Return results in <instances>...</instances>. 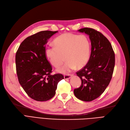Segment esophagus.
I'll return each instance as SVG.
<instances>
[{
  "label": "esophagus",
  "instance_id": "34e87169",
  "mask_svg": "<svg viewBox=\"0 0 130 130\" xmlns=\"http://www.w3.org/2000/svg\"><path fill=\"white\" fill-rule=\"evenodd\" d=\"M72 75L68 74V75H65L64 77L65 79H69L72 77Z\"/></svg>",
  "mask_w": 130,
  "mask_h": 130
}]
</instances>
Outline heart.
I'll return each mask as SVG.
<instances>
[{
  "mask_svg": "<svg viewBox=\"0 0 130 130\" xmlns=\"http://www.w3.org/2000/svg\"><path fill=\"white\" fill-rule=\"evenodd\" d=\"M54 46H47L45 55L49 63L58 68L65 61L64 65L57 70L58 72L67 74L76 68L84 67L89 60L90 55V43L84 35L64 33L56 37Z\"/></svg>",
  "mask_w": 130,
  "mask_h": 130,
  "instance_id": "heart-1",
  "label": "heart"
}]
</instances>
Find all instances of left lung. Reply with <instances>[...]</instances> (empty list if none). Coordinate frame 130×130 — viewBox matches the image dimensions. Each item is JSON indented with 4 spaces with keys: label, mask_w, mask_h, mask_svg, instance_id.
I'll return each instance as SVG.
<instances>
[{
    "label": "left lung",
    "mask_w": 130,
    "mask_h": 130,
    "mask_svg": "<svg viewBox=\"0 0 130 130\" xmlns=\"http://www.w3.org/2000/svg\"><path fill=\"white\" fill-rule=\"evenodd\" d=\"M89 35L91 54L87 64L78 71L81 85L74 90L78 99L89 102L99 98L106 89L112 78L115 57L110 42L102 33L90 28L78 30Z\"/></svg>",
    "instance_id": "obj_1"
}]
</instances>
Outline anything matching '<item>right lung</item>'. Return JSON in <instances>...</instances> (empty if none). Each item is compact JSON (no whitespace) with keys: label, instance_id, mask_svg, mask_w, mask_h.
Instances as JSON below:
<instances>
[{"label":"right lung","instance_id":"add662e5","mask_svg":"<svg viewBox=\"0 0 130 130\" xmlns=\"http://www.w3.org/2000/svg\"><path fill=\"white\" fill-rule=\"evenodd\" d=\"M57 31H42L26 38L15 55L19 82L27 94L37 101H46L56 94L61 74L51 75L52 67L45 55V44Z\"/></svg>","mask_w":130,"mask_h":130}]
</instances>
